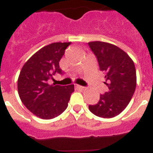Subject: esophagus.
<instances>
[{
	"instance_id": "esophagus-1",
	"label": "esophagus",
	"mask_w": 153,
	"mask_h": 153,
	"mask_svg": "<svg viewBox=\"0 0 153 153\" xmlns=\"http://www.w3.org/2000/svg\"><path fill=\"white\" fill-rule=\"evenodd\" d=\"M76 88L78 89H81V90H83L84 88H85V86H80V85H76Z\"/></svg>"
}]
</instances>
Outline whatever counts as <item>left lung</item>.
Instances as JSON below:
<instances>
[{
    "instance_id": "left-lung-1",
    "label": "left lung",
    "mask_w": 153,
    "mask_h": 153,
    "mask_svg": "<svg viewBox=\"0 0 153 153\" xmlns=\"http://www.w3.org/2000/svg\"><path fill=\"white\" fill-rule=\"evenodd\" d=\"M97 58L100 71L105 74L109 91L100 94L99 102L90 105L94 115L111 118L126 109L133 97L137 86L134 62L123 50L114 44L102 41L88 43Z\"/></svg>"
}]
</instances>
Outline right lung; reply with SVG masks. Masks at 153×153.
<instances>
[{"label":"right lung","mask_w":153,"mask_h":153,"mask_svg":"<svg viewBox=\"0 0 153 153\" xmlns=\"http://www.w3.org/2000/svg\"><path fill=\"white\" fill-rule=\"evenodd\" d=\"M69 43H53L36 52L23 66L18 78V94L23 104L36 116L52 119L67 109L74 84L49 85V79L63 74L59 61Z\"/></svg>","instance_id":"right-lung-1"}]
</instances>
